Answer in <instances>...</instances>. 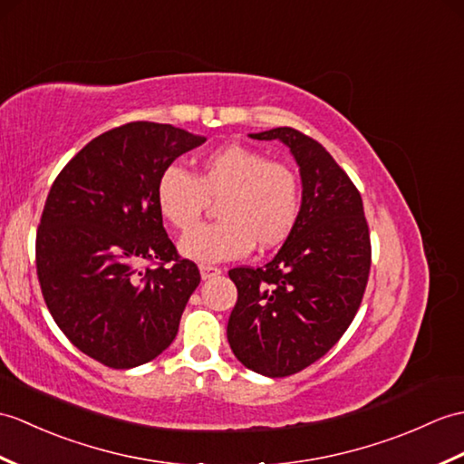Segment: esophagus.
Instances as JSON below:
<instances>
[{
    "mask_svg": "<svg viewBox=\"0 0 464 464\" xmlns=\"http://www.w3.org/2000/svg\"><path fill=\"white\" fill-rule=\"evenodd\" d=\"M199 273H201L203 281H208V278H211V276L221 275V268L213 266V265H199Z\"/></svg>",
    "mask_w": 464,
    "mask_h": 464,
    "instance_id": "obj_1",
    "label": "esophagus"
}]
</instances>
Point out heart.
Returning <instances> with one entry per match:
<instances>
[{
	"instance_id": "b5f03b06",
	"label": "heart",
	"mask_w": 464,
	"mask_h": 464,
	"mask_svg": "<svg viewBox=\"0 0 464 464\" xmlns=\"http://www.w3.org/2000/svg\"><path fill=\"white\" fill-rule=\"evenodd\" d=\"M219 198V222L202 226L179 241L183 256L221 263L253 249H275L295 231L303 188L296 171L258 150L227 144L199 160L196 176L178 166L161 171L156 203L171 227L188 231L208 203Z\"/></svg>"
}]
</instances>
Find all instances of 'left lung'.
<instances>
[{"instance_id":"left-lung-1","label":"left lung","mask_w":464,"mask_h":464,"mask_svg":"<svg viewBox=\"0 0 464 464\" xmlns=\"http://www.w3.org/2000/svg\"><path fill=\"white\" fill-rule=\"evenodd\" d=\"M300 166L303 208L295 231L265 266H235L237 303L227 340L245 368L286 378L320 360L358 314L372 266L358 188L314 138L273 128Z\"/></svg>"}]
</instances>
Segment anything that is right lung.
Here are the masks:
<instances>
[{"mask_svg": "<svg viewBox=\"0 0 464 464\" xmlns=\"http://www.w3.org/2000/svg\"><path fill=\"white\" fill-rule=\"evenodd\" d=\"M208 138L128 122L91 140L53 181L35 265L53 320L106 368L142 365L174 342L201 276L161 223L156 183Z\"/></svg>", "mask_w": 464, "mask_h": 464, "instance_id": "1", "label": "right lung"}]
</instances>
